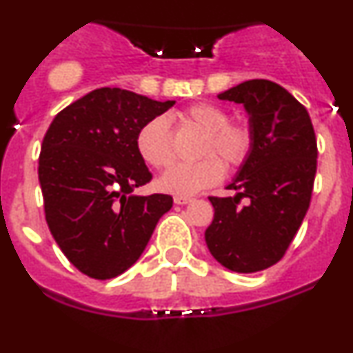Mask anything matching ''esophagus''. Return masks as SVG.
Segmentation results:
<instances>
[{
    "label": "esophagus",
    "instance_id": "esophagus-1",
    "mask_svg": "<svg viewBox=\"0 0 353 353\" xmlns=\"http://www.w3.org/2000/svg\"><path fill=\"white\" fill-rule=\"evenodd\" d=\"M194 197H189V196H174V202L179 205H184V204H189V202H192Z\"/></svg>",
    "mask_w": 353,
    "mask_h": 353
}]
</instances>
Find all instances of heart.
I'll list each match as a JSON object with an SVG mask.
<instances>
[{
    "mask_svg": "<svg viewBox=\"0 0 353 353\" xmlns=\"http://www.w3.org/2000/svg\"><path fill=\"white\" fill-rule=\"evenodd\" d=\"M179 123L194 125L204 132L197 163L172 165L159 179V188L176 196H192L217 184L224 177L225 165L237 169L252 154L255 131L247 121H229V111L212 103H196L177 112ZM141 159L156 169H164L174 161V141L169 121L156 116L141 125L136 136ZM223 159L221 160L220 157Z\"/></svg>",
    "mask_w": 353,
    "mask_h": 353,
    "instance_id": "heart-1",
    "label": "heart"
}]
</instances>
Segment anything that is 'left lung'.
Returning <instances> with one entry per match:
<instances>
[{
  "label": "left lung",
  "mask_w": 353,
  "mask_h": 353,
  "mask_svg": "<svg viewBox=\"0 0 353 353\" xmlns=\"http://www.w3.org/2000/svg\"><path fill=\"white\" fill-rule=\"evenodd\" d=\"M217 98L245 108L255 144L229 184L236 196L209 197L214 219L205 244L219 264L252 274L277 264L301 228L317 172V139L307 109L272 81H245Z\"/></svg>",
  "instance_id": "1"
}]
</instances>
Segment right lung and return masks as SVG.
<instances>
[{
  "label": "right lung",
  "instance_id": "right-lung-1",
  "mask_svg": "<svg viewBox=\"0 0 353 353\" xmlns=\"http://www.w3.org/2000/svg\"><path fill=\"white\" fill-rule=\"evenodd\" d=\"M176 101H154L119 88L94 89L52 119L39 154L48 228L88 277L106 281L144 252L168 194L136 196L152 179L136 148L141 125Z\"/></svg>",
  "mask_w": 353,
  "mask_h": 353
}]
</instances>
